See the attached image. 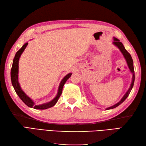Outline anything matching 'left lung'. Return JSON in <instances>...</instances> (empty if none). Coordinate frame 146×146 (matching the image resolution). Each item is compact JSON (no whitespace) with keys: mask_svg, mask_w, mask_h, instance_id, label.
<instances>
[{"mask_svg":"<svg viewBox=\"0 0 146 146\" xmlns=\"http://www.w3.org/2000/svg\"><path fill=\"white\" fill-rule=\"evenodd\" d=\"M113 40H114V42H113V44L114 45L116 46V47H117L119 50H120V52L123 54V56L124 57L125 60L126 61V63L127 64V66L129 67V69L130 70L131 72L133 74V77H132V82L131 85L129 88L128 90L127 91V92L125 93L124 95L123 96V97L121 98V100L119 101V102L117 103L116 104H114L113 106H110V107H108L106 108V110H111V109H113V108H116L117 106H119L122 103L124 102V100L126 99L127 98V96H129V94L131 93V91L132 90V88H133L134 86V80H135V75H134V65H133V60L132 59V57L131 56V55L129 53L127 52V51L125 49L124 46L123 45V44L122 43L119 39H117L116 37H113Z\"/></svg>","mask_w":146,"mask_h":146,"instance_id":"8db88e82","label":"left lung"}]
</instances>
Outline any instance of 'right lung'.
<instances>
[{
	"mask_svg": "<svg viewBox=\"0 0 146 146\" xmlns=\"http://www.w3.org/2000/svg\"><path fill=\"white\" fill-rule=\"evenodd\" d=\"M27 45H28V42H26L24 45L22 46V48L16 53L14 58H13L12 66L11 68V81H12V86L13 87V88H14L16 93L17 94V95L19 96V98L21 99V100L27 105V106L32 108H34V109H36V110L48 109V108H52L53 106H55V104L57 103V101L58 100L60 96L62 93V90H63L64 84H65L68 79L70 78L72 73H70L68 74H67L62 79V80L61 81L58 89V92H57L56 95L52 100H51L50 101H49V102L43 103L42 104H36L34 101H33L30 97L27 96L24 91L22 90L21 87H20V83L19 82V59L20 56H21L22 53L23 52V51H24L25 49L26 48Z\"/></svg>",
	"mask_w": 146,
	"mask_h": 146,
	"instance_id": "right-lung-1",
	"label": "right lung"
}]
</instances>
